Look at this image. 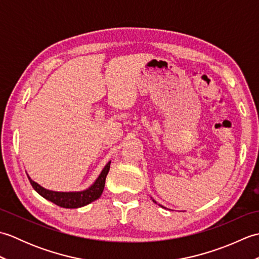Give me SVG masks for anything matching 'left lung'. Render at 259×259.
Instances as JSON below:
<instances>
[{
  "label": "left lung",
  "instance_id": "obj_1",
  "mask_svg": "<svg viewBox=\"0 0 259 259\" xmlns=\"http://www.w3.org/2000/svg\"><path fill=\"white\" fill-rule=\"evenodd\" d=\"M153 201H155V200H153ZM155 202H156V201H155ZM161 207H162V206H161Z\"/></svg>",
  "mask_w": 259,
  "mask_h": 259
}]
</instances>
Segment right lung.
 <instances>
[{"mask_svg":"<svg viewBox=\"0 0 259 259\" xmlns=\"http://www.w3.org/2000/svg\"><path fill=\"white\" fill-rule=\"evenodd\" d=\"M110 163H111V161H109L106 164V167L103 168L100 176H99L98 179L95 181V184H93L90 188H88L87 190H83V191H76V192L51 191V190L45 189L43 187L36 184L35 181H33L29 177V176H27V178H29L33 189H34L37 194H40L43 198H46V199L50 200L51 202L56 203V205L63 208H79L97 200L98 198H100L104 188V184H106L107 175L110 170Z\"/></svg>","mask_w":259,"mask_h":259,"instance_id":"add662e5","label":"right lung"}]
</instances>
